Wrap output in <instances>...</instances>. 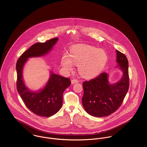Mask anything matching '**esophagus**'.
Wrapping results in <instances>:
<instances>
[{
    "instance_id": "obj_1",
    "label": "esophagus",
    "mask_w": 147,
    "mask_h": 147,
    "mask_svg": "<svg viewBox=\"0 0 147 147\" xmlns=\"http://www.w3.org/2000/svg\"><path fill=\"white\" fill-rule=\"evenodd\" d=\"M71 83L72 84H74V83H78L79 81H78L77 80H75V79H73V80H71Z\"/></svg>"
}]
</instances>
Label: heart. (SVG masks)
<instances>
[{"instance_id": "obj_1", "label": "heart", "mask_w": 147, "mask_h": 147, "mask_svg": "<svg viewBox=\"0 0 147 147\" xmlns=\"http://www.w3.org/2000/svg\"><path fill=\"white\" fill-rule=\"evenodd\" d=\"M108 59L107 53L102 49L87 45H78L71 49L69 57L63 56L61 65L68 71L73 69V64L78 66L81 76L90 77L97 75L103 69Z\"/></svg>"}]
</instances>
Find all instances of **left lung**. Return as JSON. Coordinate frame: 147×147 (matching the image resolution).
<instances>
[{
  "label": "left lung",
  "mask_w": 147,
  "mask_h": 147,
  "mask_svg": "<svg viewBox=\"0 0 147 147\" xmlns=\"http://www.w3.org/2000/svg\"><path fill=\"white\" fill-rule=\"evenodd\" d=\"M117 62L123 73L121 81L109 84L108 74L102 73L88 81L83 82L82 98L85 111L92 116L106 117L115 112L121 105L129 88V63L126 56L117 50Z\"/></svg>",
  "instance_id": "8db88e82"
}]
</instances>
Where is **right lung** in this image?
<instances>
[{"label": "right lung", "instance_id": "add662e5", "mask_svg": "<svg viewBox=\"0 0 147 147\" xmlns=\"http://www.w3.org/2000/svg\"><path fill=\"white\" fill-rule=\"evenodd\" d=\"M57 38L43 42H38L25 51L16 63L17 90L26 107L34 114L50 117L61 108L64 90L71 83L70 78L51 74L45 88L39 92H32L25 86L22 80V68L28 58L41 56L46 54L57 42Z\"/></svg>", "mask_w": 147, "mask_h": 147}]
</instances>
